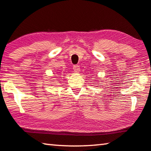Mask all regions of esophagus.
Here are the masks:
<instances>
[{"label":"esophagus","instance_id":"1","mask_svg":"<svg viewBox=\"0 0 151 151\" xmlns=\"http://www.w3.org/2000/svg\"><path fill=\"white\" fill-rule=\"evenodd\" d=\"M73 70L75 73H78L80 72V68L79 66L78 65H75L73 66Z\"/></svg>","mask_w":151,"mask_h":151}]
</instances>
